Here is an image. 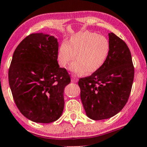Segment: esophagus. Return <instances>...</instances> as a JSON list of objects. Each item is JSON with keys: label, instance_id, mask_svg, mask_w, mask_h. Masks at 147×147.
<instances>
[{"label": "esophagus", "instance_id": "esophagus-1", "mask_svg": "<svg viewBox=\"0 0 147 147\" xmlns=\"http://www.w3.org/2000/svg\"><path fill=\"white\" fill-rule=\"evenodd\" d=\"M71 82H72V83H76V82H78V79H77L75 75H72Z\"/></svg>", "mask_w": 147, "mask_h": 147}]
</instances>
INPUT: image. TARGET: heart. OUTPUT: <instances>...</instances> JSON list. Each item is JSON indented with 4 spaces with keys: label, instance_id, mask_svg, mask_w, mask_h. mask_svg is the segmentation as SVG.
<instances>
[{
    "label": "heart",
    "instance_id": "obj_1",
    "mask_svg": "<svg viewBox=\"0 0 147 147\" xmlns=\"http://www.w3.org/2000/svg\"><path fill=\"white\" fill-rule=\"evenodd\" d=\"M110 50L109 41L105 36L90 32H80L72 36L69 43L63 41L59 51L58 59L61 65L66 67L76 59L70 66L72 71L83 74L98 70L106 61Z\"/></svg>",
    "mask_w": 147,
    "mask_h": 147
}]
</instances>
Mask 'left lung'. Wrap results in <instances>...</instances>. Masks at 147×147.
<instances>
[{"label":"left lung","mask_w":147,"mask_h":147,"mask_svg":"<svg viewBox=\"0 0 147 147\" xmlns=\"http://www.w3.org/2000/svg\"><path fill=\"white\" fill-rule=\"evenodd\" d=\"M110 50L103 65L79 80L81 99L87 116L94 120L117 114L128 102L134 66L129 47L114 33L109 34Z\"/></svg>","instance_id":"left-lung-1"}]
</instances>
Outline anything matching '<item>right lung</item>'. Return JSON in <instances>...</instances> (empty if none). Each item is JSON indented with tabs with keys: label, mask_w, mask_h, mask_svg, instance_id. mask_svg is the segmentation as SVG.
<instances>
[{
	"label": "right lung",
	"mask_w": 147,
	"mask_h": 147,
	"mask_svg": "<svg viewBox=\"0 0 147 147\" xmlns=\"http://www.w3.org/2000/svg\"><path fill=\"white\" fill-rule=\"evenodd\" d=\"M53 36L31 34L16 47L8 71L11 94L25 117L34 122L57 120L64 108L63 92L70 76L57 61Z\"/></svg>",
	"instance_id": "obj_1"
}]
</instances>
